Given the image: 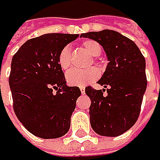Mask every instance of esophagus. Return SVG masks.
<instances>
[{
	"label": "esophagus",
	"mask_w": 160,
	"mask_h": 160,
	"mask_svg": "<svg viewBox=\"0 0 160 160\" xmlns=\"http://www.w3.org/2000/svg\"><path fill=\"white\" fill-rule=\"evenodd\" d=\"M79 89H81V92H82V94H84V93H85V88H84V87H81Z\"/></svg>",
	"instance_id": "obj_1"
}]
</instances>
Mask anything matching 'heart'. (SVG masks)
<instances>
[{
	"mask_svg": "<svg viewBox=\"0 0 160 160\" xmlns=\"http://www.w3.org/2000/svg\"><path fill=\"white\" fill-rule=\"evenodd\" d=\"M82 47L93 57H98L101 53L100 44L93 40H87L82 42ZM58 62L62 69L66 70L71 66V48L65 45L60 52ZM99 77V71L97 68H90L87 70L71 69L66 74V82L72 86H84L88 82L96 81Z\"/></svg>",
	"mask_w": 160,
	"mask_h": 160,
	"instance_id": "b5f03b06",
	"label": "heart"
}]
</instances>
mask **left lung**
I'll use <instances>...</instances> for the list:
<instances>
[{
    "instance_id": "left-lung-1",
    "label": "left lung",
    "mask_w": 160,
    "mask_h": 160,
    "mask_svg": "<svg viewBox=\"0 0 160 160\" xmlns=\"http://www.w3.org/2000/svg\"><path fill=\"white\" fill-rule=\"evenodd\" d=\"M81 37L98 42L109 61L98 82L106 89L85 88V94L91 99V127L100 136H120L136 123L140 113L147 87L145 59L133 41L117 31L88 32ZM105 90L106 96L103 95Z\"/></svg>"
}]
</instances>
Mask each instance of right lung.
<instances>
[{
	"label": "right lung",
	"mask_w": 160,
	"mask_h": 160,
	"mask_svg": "<svg viewBox=\"0 0 160 160\" xmlns=\"http://www.w3.org/2000/svg\"><path fill=\"white\" fill-rule=\"evenodd\" d=\"M78 37V34H44L25 42L13 56L9 86L14 112L34 136L57 138L69 131L82 93L77 86L66 85L58 58L61 50Z\"/></svg>",
	"instance_id": "1"
}]
</instances>
